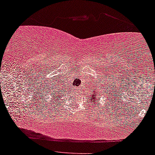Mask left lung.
<instances>
[{"label":"left lung","mask_w":155,"mask_h":155,"mask_svg":"<svg viewBox=\"0 0 155 155\" xmlns=\"http://www.w3.org/2000/svg\"><path fill=\"white\" fill-rule=\"evenodd\" d=\"M95 91V89H94V91ZM98 101V98L97 97V95H96V94H92L91 95V102H96V101ZM94 104H96V103H94Z\"/></svg>","instance_id":"1"}]
</instances>
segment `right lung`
Instances as JSON below:
<instances>
[{
	"mask_svg": "<svg viewBox=\"0 0 155 155\" xmlns=\"http://www.w3.org/2000/svg\"><path fill=\"white\" fill-rule=\"evenodd\" d=\"M58 93H60V91H59V90H58V91H57V92H55L54 94H54V95H53V97H54V99H55V97H58Z\"/></svg>",
	"mask_w": 155,
	"mask_h": 155,
	"instance_id": "right-lung-1",
	"label": "right lung"
}]
</instances>
